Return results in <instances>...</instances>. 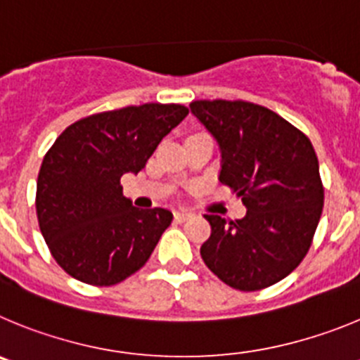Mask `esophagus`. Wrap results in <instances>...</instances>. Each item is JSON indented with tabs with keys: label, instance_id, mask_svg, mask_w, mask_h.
<instances>
[{
	"label": "esophagus",
	"instance_id": "1",
	"mask_svg": "<svg viewBox=\"0 0 360 360\" xmlns=\"http://www.w3.org/2000/svg\"><path fill=\"white\" fill-rule=\"evenodd\" d=\"M176 220L177 222H184V220H188V219H192V213L190 212H184V210H181V212H176Z\"/></svg>",
	"mask_w": 360,
	"mask_h": 360
}]
</instances>
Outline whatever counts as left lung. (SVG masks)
<instances>
[{
    "label": "left lung",
    "mask_w": 360,
    "mask_h": 360,
    "mask_svg": "<svg viewBox=\"0 0 360 360\" xmlns=\"http://www.w3.org/2000/svg\"><path fill=\"white\" fill-rule=\"evenodd\" d=\"M190 109L219 145V181L248 208L235 222L204 215L212 226L200 245L204 264L233 289L278 283L305 258L321 219L325 190L312 143L257 103L195 100Z\"/></svg>",
    "instance_id": "1"
}]
</instances>
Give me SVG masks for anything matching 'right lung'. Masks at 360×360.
<instances>
[{
  "label": "right lung",
  "instance_id": "right-lung-1",
  "mask_svg": "<svg viewBox=\"0 0 360 360\" xmlns=\"http://www.w3.org/2000/svg\"><path fill=\"white\" fill-rule=\"evenodd\" d=\"M177 103H143L79 120L55 140L37 177L39 228L57 264L96 287L143 267L172 222L165 208H134L120 179L138 174L183 122Z\"/></svg>",
  "mask_w": 360,
  "mask_h": 360
}]
</instances>
